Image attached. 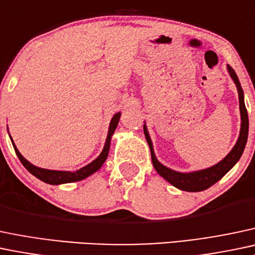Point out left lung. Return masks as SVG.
Here are the masks:
<instances>
[{
	"mask_svg": "<svg viewBox=\"0 0 255 255\" xmlns=\"http://www.w3.org/2000/svg\"><path fill=\"white\" fill-rule=\"evenodd\" d=\"M227 72L230 73L234 83L237 87L238 92V100H240V112H241V130L240 135H238L237 141H236L235 146L232 148L231 151L221 160V161L216 163V165L210 166V167L204 168V170H198L192 171V172H178V171L171 170L167 166L162 165L159 160L156 159L154 152V146H152L151 138H150L148 127L144 123L143 129L144 134H145L146 141L149 144L150 152H151V161L154 165L155 170L159 173L162 178H165L168 183L172 184L176 188L181 189V191L186 192H202L208 189L216 182L220 181L232 167L237 163L240 157L242 156L243 150L246 148L248 139V129H249V121H248V114L247 109L245 105V94H243V89L241 87V83L238 80L237 74L234 69L230 66H227Z\"/></svg>",
	"mask_w": 255,
	"mask_h": 255,
	"instance_id": "obj_1",
	"label": "left lung"
}]
</instances>
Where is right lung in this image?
Returning <instances> with one entry per match:
<instances>
[{"label": "right lung", "mask_w": 255, "mask_h": 255, "mask_svg": "<svg viewBox=\"0 0 255 255\" xmlns=\"http://www.w3.org/2000/svg\"><path fill=\"white\" fill-rule=\"evenodd\" d=\"M120 117H121V112H117L116 115H114V117L111 119V122H110V127H109V132H107V136H106V141L105 145H104L103 151L100 152L98 157L95 160H93L92 162L88 163L87 166L84 167L79 168V170L73 171H57V170H47V168H41L37 167V166L33 165L20 154L19 150L17 149L15 146L14 141H13L12 136L9 135L10 141L13 144V148L15 150V154H17L18 159L20 160V162L23 163L24 167L36 177L39 178L40 181L45 182V183L49 184H63V183H72V182H77V181H82V179L87 178V177L92 176L93 173H95L96 171L100 170L101 166L104 165V162L106 161L107 156H109V151H110V144H111V138L114 135L115 130H116L117 125L120 122ZM8 128V127H7Z\"/></svg>", "instance_id": "right-lung-1"}]
</instances>
